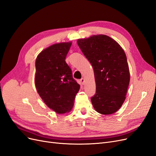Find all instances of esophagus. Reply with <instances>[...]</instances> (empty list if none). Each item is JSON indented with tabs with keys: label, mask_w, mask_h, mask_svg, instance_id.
I'll return each mask as SVG.
<instances>
[{
	"label": "esophagus",
	"mask_w": 156,
	"mask_h": 156,
	"mask_svg": "<svg viewBox=\"0 0 156 156\" xmlns=\"http://www.w3.org/2000/svg\"><path fill=\"white\" fill-rule=\"evenodd\" d=\"M80 81H81V83L82 84H84V79L82 78V79H81V80H80Z\"/></svg>",
	"instance_id": "34e87169"
}]
</instances>
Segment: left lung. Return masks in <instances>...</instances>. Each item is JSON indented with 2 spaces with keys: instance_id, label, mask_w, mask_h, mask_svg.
Wrapping results in <instances>:
<instances>
[{
  "instance_id": "1",
  "label": "left lung",
  "mask_w": 156,
  "mask_h": 156,
  "mask_svg": "<svg viewBox=\"0 0 156 156\" xmlns=\"http://www.w3.org/2000/svg\"><path fill=\"white\" fill-rule=\"evenodd\" d=\"M77 44L94 69V108L102 115L115 113L125 101L130 80L125 52L115 40L103 34L79 39Z\"/></svg>"
}]
</instances>
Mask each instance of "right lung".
Segmentation results:
<instances>
[{
  "label": "right lung",
  "mask_w": 156,
  "mask_h": 156,
  "mask_svg": "<svg viewBox=\"0 0 156 156\" xmlns=\"http://www.w3.org/2000/svg\"><path fill=\"white\" fill-rule=\"evenodd\" d=\"M71 45L72 42L52 45L42 51L36 60L37 91L48 107L58 114L71 111L80 88L65 60Z\"/></svg>",
  "instance_id": "1"
}]
</instances>
